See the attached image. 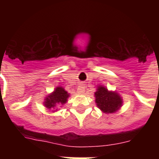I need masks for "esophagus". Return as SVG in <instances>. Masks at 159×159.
Masks as SVG:
<instances>
[{
	"label": "esophagus",
	"mask_w": 159,
	"mask_h": 159,
	"mask_svg": "<svg viewBox=\"0 0 159 159\" xmlns=\"http://www.w3.org/2000/svg\"><path fill=\"white\" fill-rule=\"evenodd\" d=\"M77 92L79 93V94H83L85 92V86L84 84H82V83H81V84L78 86V87H77Z\"/></svg>",
	"instance_id": "obj_1"
}]
</instances>
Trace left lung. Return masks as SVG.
<instances>
[{
  "label": "left lung",
  "mask_w": 159,
  "mask_h": 159,
  "mask_svg": "<svg viewBox=\"0 0 159 159\" xmlns=\"http://www.w3.org/2000/svg\"><path fill=\"white\" fill-rule=\"evenodd\" d=\"M95 96L97 106L105 113H113L122 105V100L120 96L116 92H109L103 87H98Z\"/></svg>",
  "instance_id": "obj_1"
}]
</instances>
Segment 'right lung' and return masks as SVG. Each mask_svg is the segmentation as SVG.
<instances>
[{"mask_svg": "<svg viewBox=\"0 0 159 159\" xmlns=\"http://www.w3.org/2000/svg\"><path fill=\"white\" fill-rule=\"evenodd\" d=\"M69 94L62 87H57L54 92L46 97L44 106L48 109L54 108L58 105H63L67 102Z\"/></svg>", "mask_w": 159, "mask_h": 159, "instance_id": "right-lung-1", "label": "right lung"}]
</instances>
